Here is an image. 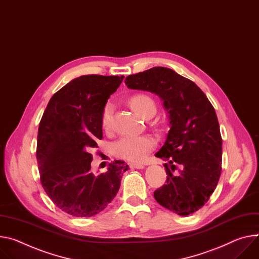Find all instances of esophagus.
Listing matches in <instances>:
<instances>
[{
	"label": "esophagus",
	"instance_id": "esophagus-1",
	"mask_svg": "<svg viewBox=\"0 0 259 259\" xmlns=\"http://www.w3.org/2000/svg\"><path fill=\"white\" fill-rule=\"evenodd\" d=\"M130 167L135 169H143L145 168V165L142 163H130Z\"/></svg>",
	"mask_w": 259,
	"mask_h": 259
}]
</instances>
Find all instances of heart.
Masks as SVG:
<instances>
[{
  "mask_svg": "<svg viewBox=\"0 0 259 259\" xmlns=\"http://www.w3.org/2000/svg\"><path fill=\"white\" fill-rule=\"evenodd\" d=\"M130 104L132 108L145 119L156 112L155 101L146 94H136L130 99ZM113 111L114 104L111 101H107L101 112V125L103 129H110ZM155 147L156 140L151 135L123 136L113 144L112 150L117 157L139 162L143 161Z\"/></svg>",
  "mask_w": 259,
  "mask_h": 259,
  "instance_id": "1",
  "label": "heart"
}]
</instances>
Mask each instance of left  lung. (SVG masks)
I'll return each mask as SVG.
<instances>
[{
    "label": "left lung",
    "instance_id": "8db88e82",
    "mask_svg": "<svg viewBox=\"0 0 259 259\" xmlns=\"http://www.w3.org/2000/svg\"><path fill=\"white\" fill-rule=\"evenodd\" d=\"M129 89L158 95L167 110L170 129L156 157L164 164L167 183L154 192L157 202L180 216L190 215L216 189L222 163V138L216 111L204 93L174 70L154 67L126 77ZM178 163L179 175L172 171Z\"/></svg>",
    "mask_w": 259,
    "mask_h": 259
}]
</instances>
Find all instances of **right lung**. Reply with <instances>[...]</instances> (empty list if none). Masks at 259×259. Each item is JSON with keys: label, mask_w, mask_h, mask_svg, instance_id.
Segmentation results:
<instances>
[{"label": "right lung", "mask_w": 259, "mask_h": 259, "mask_svg": "<svg viewBox=\"0 0 259 259\" xmlns=\"http://www.w3.org/2000/svg\"><path fill=\"white\" fill-rule=\"evenodd\" d=\"M122 76L82 75L59 90L39 124L37 162L43 189L53 202L74 217H92L114 198L123 174L129 169L115 160L106 172L91 171L97 142L103 137L101 112Z\"/></svg>", "instance_id": "right-lung-1"}]
</instances>
